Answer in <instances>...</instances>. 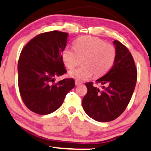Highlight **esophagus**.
Here are the masks:
<instances>
[{"mask_svg": "<svg viewBox=\"0 0 151 151\" xmlns=\"http://www.w3.org/2000/svg\"><path fill=\"white\" fill-rule=\"evenodd\" d=\"M83 83V82L81 81H79V80H75V85L76 86H79Z\"/></svg>", "mask_w": 151, "mask_h": 151, "instance_id": "obj_1", "label": "esophagus"}]
</instances>
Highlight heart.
Listing matches in <instances>:
<instances>
[{
    "mask_svg": "<svg viewBox=\"0 0 151 151\" xmlns=\"http://www.w3.org/2000/svg\"><path fill=\"white\" fill-rule=\"evenodd\" d=\"M74 49L65 47L61 53L62 60L68 69L82 62L83 65L69 72L70 77L78 80L89 79L94 74L100 77L109 70L115 62V47L98 37L83 36L76 40Z\"/></svg>",
    "mask_w": 151,
    "mask_h": 151,
    "instance_id": "b5f03b06",
    "label": "heart"
}]
</instances>
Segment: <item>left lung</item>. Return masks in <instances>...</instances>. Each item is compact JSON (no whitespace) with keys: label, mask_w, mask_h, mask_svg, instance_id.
Returning <instances> with one entry per match:
<instances>
[{"label":"left lung","mask_w":151,"mask_h":151,"mask_svg":"<svg viewBox=\"0 0 151 151\" xmlns=\"http://www.w3.org/2000/svg\"><path fill=\"white\" fill-rule=\"evenodd\" d=\"M116 57L114 65L102 77L96 80L102 88L93 82L86 83L88 92L82 100L86 114L99 122H109L117 118L128 105L137 79L134 59L128 49L114 40Z\"/></svg>","instance_id":"left-lung-1"}]
</instances>
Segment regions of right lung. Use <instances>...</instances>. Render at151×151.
Wrapping results in <instances>:
<instances>
[{
  "label": "right lung",
  "mask_w": 151,
  "mask_h": 151,
  "mask_svg": "<svg viewBox=\"0 0 151 151\" xmlns=\"http://www.w3.org/2000/svg\"><path fill=\"white\" fill-rule=\"evenodd\" d=\"M68 34L53 30L41 33L23 48L18 61V85L28 109L47 115L62 105L67 93L75 86L74 79L55 83V77L66 73L61 53Z\"/></svg>",
  "instance_id": "1"
}]
</instances>
